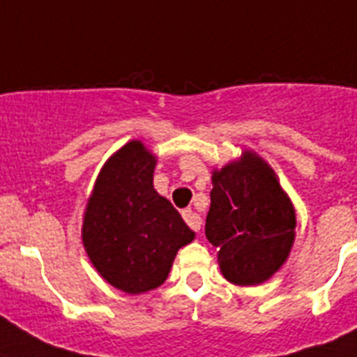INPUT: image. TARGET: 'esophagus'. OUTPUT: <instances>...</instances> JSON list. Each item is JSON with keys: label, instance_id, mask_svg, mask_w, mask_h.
I'll return each mask as SVG.
<instances>
[{"label": "esophagus", "instance_id": "obj_1", "mask_svg": "<svg viewBox=\"0 0 357 357\" xmlns=\"http://www.w3.org/2000/svg\"><path fill=\"white\" fill-rule=\"evenodd\" d=\"M181 214H183V220L187 221L188 227H190L194 232H199V229H202V218H199L192 208H185Z\"/></svg>", "mask_w": 357, "mask_h": 357}]
</instances>
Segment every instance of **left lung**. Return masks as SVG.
Listing matches in <instances>:
<instances>
[{
	"label": "left lung",
	"instance_id": "left-lung-1",
	"mask_svg": "<svg viewBox=\"0 0 357 357\" xmlns=\"http://www.w3.org/2000/svg\"><path fill=\"white\" fill-rule=\"evenodd\" d=\"M296 211L275 172L245 151L212 172L205 234L218 247L221 274L234 285H259L280 271L294 243Z\"/></svg>",
	"mask_w": 357,
	"mask_h": 357
}]
</instances>
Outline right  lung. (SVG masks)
<instances>
[{"instance_id":"right-lung-1","label":"right lung","mask_w":357,"mask_h":357,"mask_svg":"<svg viewBox=\"0 0 357 357\" xmlns=\"http://www.w3.org/2000/svg\"><path fill=\"white\" fill-rule=\"evenodd\" d=\"M155 155L137 139L103 165L83 218V247L107 283L143 294L165 283L194 232L154 188Z\"/></svg>"}]
</instances>
